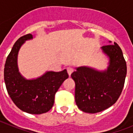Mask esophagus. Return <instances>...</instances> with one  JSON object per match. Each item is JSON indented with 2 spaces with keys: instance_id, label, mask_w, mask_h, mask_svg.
Wrapping results in <instances>:
<instances>
[{
  "instance_id": "obj_1",
  "label": "esophagus",
  "mask_w": 133,
  "mask_h": 133,
  "mask_svg": "<svg viewBox=\"0 0 133 133\" xmlns=\"http://www.w3.org/2000/svg\"><path fill=\"white\" fill-rule=\"evenodd\" d=\"M73 72V69L72 67H70V66H69L67 67V72L69 74V76H70V75L72 74V72Z\"/></svg>"
}]
</instances>
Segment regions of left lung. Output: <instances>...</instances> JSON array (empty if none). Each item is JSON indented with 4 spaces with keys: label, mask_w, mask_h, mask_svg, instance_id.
<instances>
[{
    "label": "left lung",
    "mask_w": 133,
    "mask_h": 133,
    "mask_svg": "<svg viewBox=\"0 0 133 133\" xmlns=\"http://www.w3.org/2000/svg\"><path fill=\"white\" fill-rule=\"evenodd\" d=\"M101 49L109 60L107 69L98 70L82 66L75 68L71 74L75 82L76 104L87 113L99 112L115 104L126 78L127 64L119 46L114 43Z\"/></svg>",
    "instance_id": "1"
}]
</instances>
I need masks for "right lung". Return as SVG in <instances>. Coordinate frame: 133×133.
Listing matches in <instances>:
<instances>
[{
    "instance_id": "1",
    "label": "right lung",
    "mask_w": 133,
    "mask_h": 133,
    "mask_svg": "<svg viewBox=\"0 0 133 133\" xmlns=\"http://www.w3.org/2000/svg\"><path fill=\"white\" fill-rule=\"evenodd\" d=\"M29 34L18 38L6 61L4 78L7 92L16 106L29 114L45 113L52 107L55 95L69 75L66 69L46 71L35 78L28 79L21 75L18 66V55L26 41L33 39Z\"/></svg>"
}]
</instances>
